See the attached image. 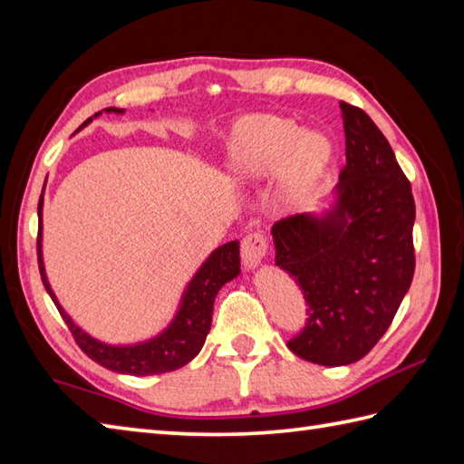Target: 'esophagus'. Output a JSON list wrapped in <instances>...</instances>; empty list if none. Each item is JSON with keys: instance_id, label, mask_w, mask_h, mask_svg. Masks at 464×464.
Segmentation results:
<instances>
[{"instance_id": "1", "label": "esophagus", "mask_w": 464, "mask_h": 464, "mask_svg": "<svg viewBox=\"0 0 464 464\" xmlns=\"http://www.w3.org/2000/svg\"><path fill=\"white\" fill-rule=\"evenodd\" d=\"M267 253H269V243L261 231H253L241 241V257H243V265L247 269L259 267L263 259L267 257Z\"/></svg>"}]
</instances>
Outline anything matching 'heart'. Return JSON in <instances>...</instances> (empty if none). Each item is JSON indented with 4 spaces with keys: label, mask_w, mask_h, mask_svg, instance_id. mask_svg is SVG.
Returning <instances> with one entry per match:
<instances>
[{
    "label": "heart",
    "mask_w": 464,
    "mask_h": 464,
    "mask_svg": "<svg viewBox=\"0 0 464 464\" xmlns=\"http://www.w3.org/2000/svg\"><path fill=\"white\" fill-rule=\"evenodd\" d=\"M331 161V143L317 131H301L279 115H249L233 125L225 173L239 183H257L279 173L283 201L297 205L319 183Z\"/></svg>",
    "instance_id": "1"
}]
</instances>
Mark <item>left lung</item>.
Masks as SVG:
<instances>
[{
    "instance_id": "left-lung-1",
    "label": "left lung",
    "mask_w": 464,
    "mask_h": 464,
    "mask_svg": "<svg viewBox=\"0 0 464 464\" xmlns=\"http://www.w3.org/2000/svg\"><path fill=\"white\" fill-rule=\"evenodd\" d=\"M341 111L347 165L333 209L271 229L275 265L307 301L309 319L287 347L324 367L359 361L379 343L415 275L411 183L371 117L344 102Z\"/></svg>"
}]
</instances>
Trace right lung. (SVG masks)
<instances>
[{
	"label": "right lung",
	"mask_w": 464,
	"mask_h": 464,
	"mask_svg": "<svg viewBox=\"0 0 464 464\" xmlns=\"http://www.w3.org/2000/svg\"><path fill=\"white\" fill-rule=\"evenodd\" d=\"M105 111L123 113L125 110L107 107ZM100 113H95V117ZM90 121L92 117L83 123V127ZM42 209H44V195L37 205L39 273H42L45 291L55 303V307L59 314L63 317L67 329L72 331L75 343L80 344V349L87 354V357L95 362H100L105 369L123 372V374H135V377H147V374H161V372L181 369L191 359L197 357V353L201 351L203 343L207 339V333L211 329L213 303H215L217 293H219V289L227 281L235 279L241 273L239 241L225 243L209 255V259L201 265L199 271L195 273V277L189 281V285H187L179 311H177L175 319L161 334H157V337L137 343V344L115 347V344H105L102 341L93 339L92 334H87L85 331L77 327V324L72 321V317L63 311L62 304H59L52 287H49L45 267H44V255H42Z\"/></svg>",
	"instance_id": "add662e5"
}]
</instances>
